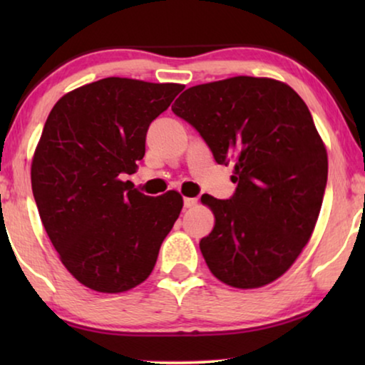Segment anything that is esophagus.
I'll return each instance as SVG.
<instances>
[{"label": "esophagus", "mask_w": 365, "mask_h": 365, "mask_svg": "<svg viewBox=\"0 0 365 365\" xmlns=\"http://www.w3.org/2000/svg\"><path fill=\"white\" fill-rule=\"evenodd\" d=\"M197 204L196 197H184V206L186 207H194Z\"/></svg>", "instance_id": "esophagus-1"}]
</instances>
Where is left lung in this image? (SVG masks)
<instances>
[{
  "mask_svg": "<svg viewBox=\"0 0 365 365\" xmlns=\"http://www.w3.org/2000/svg\"><path fill=\"white\" fill-rule=\"evenodd\" d=\"M174 114L219 164H234L231 199L202 204L214 227L199 242L209 271L237 289L271 284L311 239L327 182V151L302 98L271 78L234 76L184 91Z\"/></svg>",
  "mask_w": 365,
  "mask_h": 365,
  "instance_id": "8db88e82",
  "label": "left lung"
}]
</instances>
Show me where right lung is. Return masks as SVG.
<instances>
[{"instance_id": "1", "label": "right lung", "mask_w": 365, "mask_h": 365, "mask_svg": "<svg viewBox=\"0 0 365 365\" xmlns=\"http://www.w3.org/2000/svg\"><path fill=\"white\" fill-rule=\"evenodd\" d=\"M182 89L104 78L64 94L44 123L31 163L34 201L64 267L93 291L146 281L179 217L178 191L144 196L121 174L136 171L149 124Z\"/></svg>"}]
</instances>
